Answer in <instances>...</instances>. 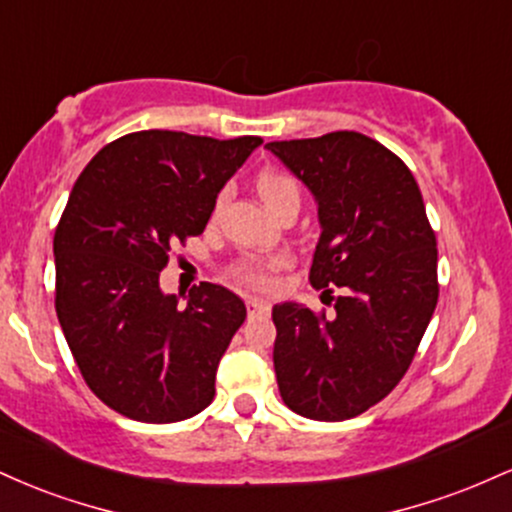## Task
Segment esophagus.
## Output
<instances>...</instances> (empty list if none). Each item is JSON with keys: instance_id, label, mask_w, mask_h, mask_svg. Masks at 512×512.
Listing matches in <instances>:
<instances>
[{"instance_id": "34e87169", "label": "esophagus", "mask_w": 512, "mask_h": 512, "mask_svg": "<svg viewBox=\"0 0 512 512\" xmlns=\"http://www.w3.org/2000/svg\"><path fill=\"white\" fill-rule=\"evenodd\" d=\"M248 313L250 315H267L269 303L262 301V298H248Z\"/></svg>"}]
</instances>
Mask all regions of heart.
<instances>
[{"label":"heart","mask_w":512,"mask_h":512,"mask_svg":"<svg viewBox=\"0 0 512 512\" xmlns=\"http://www.w3.org/2000/svg\"><path fill=\"white\" fill-rule=\"evenodd\" d=\"M257 195L264 202L272 214L276 216L281 209L286 207H301V187H298L296 178H291L289 173H281V170H262L257 175ZM279 262L272 264H260V262H238L233 267V276L245 284L257 286V289H267L272 284V276H269V269L279 267Z\"/></svg>","instance_id":"1"}]
</instances>
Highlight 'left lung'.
<instances>
[{
	"instance_id": "left-lung-1",
	"label": "left lung",
	"mask_w": 512,
	"mask_h": 512,
	"mask_svg": "<svg viewBox=\"0 0 512 512\" xmlns=\"http://www.w3.org/2000/svg\"><path fill=\"white\" fill-rule=\"evenodd\" d=\"M267 149L315 197L320 240L310 284L344 289L330 317L296 301L272 308L281 399L305 419H354L395 390L431 322L436 233L411 170L366 134Z\"/></svg>"
}]
</instances>
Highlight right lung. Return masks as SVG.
Segmentation results:
<instances>
[{"instance_id": "right-lung-1", "label": "right lung", "mask_w": 512, "mask_h": 512, "mask_svg": "<svg viewBox=\"0 0 512 512\" xmlns=\"http://www.w3.org/2000/svg\"><path fill=\"white\" fill-rule=\"evenodd\" d=\"M260 144L146 129L103 146L74 182L52 243L57 317L86 385L127 419L173 424L214 399L245 303L202 281L180 305L158 272Z\"/></svg>"}]
</instances>
